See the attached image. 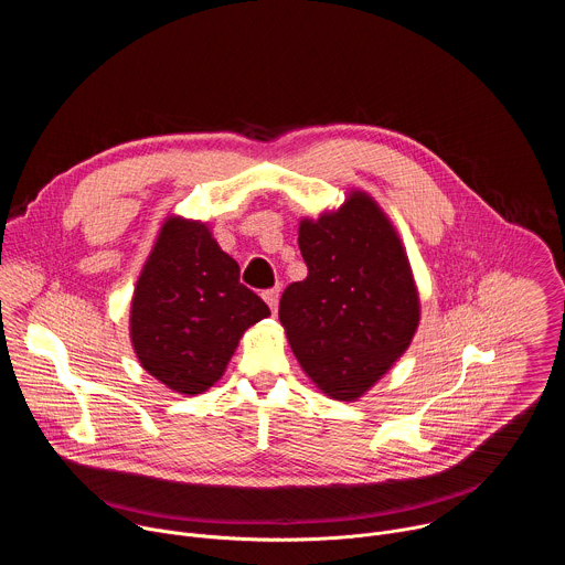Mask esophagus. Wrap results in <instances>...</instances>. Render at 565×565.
<instances>
[{
	"label": "esophagus",
	"mask_w": 565,
	"mask_h": 565,
	"mask_svg": "<svg viewBox=\"0 0 565 565\" xmlns=\"http://www.w3.org/2000/svg\"><path fill=\"white\" fill-rule=\"evenodd\" d=\"M264 299H266V303L270 306V310H273V315H277V308H279V288H273V290H266L264 292Z\"/></svg>",
	"instance_id": "esophagus-1"
}]
</instances>
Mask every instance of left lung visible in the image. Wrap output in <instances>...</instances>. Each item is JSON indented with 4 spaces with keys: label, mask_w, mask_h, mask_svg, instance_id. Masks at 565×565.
<instances>
[{
    "label": "left lung",
    "mask_w": 565,
    "mask_h": 565,
    "mask_svg": "<svg viewBox=\"0 0 565 565\" xmlns=\"http://www.w3.org/2000/svg\"><path fill=\"white\" fill-rule=\"evenodd\" d=\"M308 266L279 301V321L306 375L333 399L362 397L405 355L420 297L402 238L364 190L299 221Z\"/></svg>",
    "instance_id": "obj_1"
}]
</instances>
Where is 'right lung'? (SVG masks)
Listing matches in <instances>:
<instances>
[{
    "label": "right lung",
    "instance_id": "add662e5",
    "mask_svg": "<svg viewBox=\"0 0 565 565\" xmlns=\"http://www.w3.org/2000/svg\"><path fill=\"white\" fill-rule=\"evenodd\" d=\"M270 308L238 284V264L203 221L170 214L138 275L129 340L140 366L181 395L207 391L238 340Z\"/></svg>",
    "mask_w": 565,
    "mask_h": 565
}]
</instances>
